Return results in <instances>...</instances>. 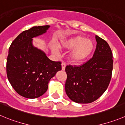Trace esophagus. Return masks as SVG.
I'll return each mask as SVG.
<instances>
[{
  "label": "esophagus",
  "instance_id": "esophagus-1",
  "mask_svg": "<svg viewBox=\"0 0 125 125\" xmlns=\"http://www.w3.org/2000/svg\"><path fill=\"white\" fill-rule=\"evenodd\" d=\"M65 67H66V63L65 62L62 63V70H65Z\"/></svg>",
  "mask_w": 125,
  "mask_h": 125
}]
</instances>
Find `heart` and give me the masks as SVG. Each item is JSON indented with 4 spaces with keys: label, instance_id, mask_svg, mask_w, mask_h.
<instances>
[{
    "label": "heart",
    "instance_id": "1",
    "mask_svg": "<svg viewBox=\"0 0 125 125\" xmlns=\"http://www.w3.org/2000/svg\"><path fill=\"white\" fill-rule=\"evenodd\" d=\"M62 47L66 49H73L70 53V59L73 62L80 63L86 60L94 49V43L84 37L77 36L62 43ZM55 53L57 52L55 47L52 48Z\"/></svg>",
    "mask_w": 125,
    "mask_h": 125
}]
</instances>
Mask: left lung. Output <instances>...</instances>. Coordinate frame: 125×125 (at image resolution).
<instances>
[{
  "label": "left lung",
  "mask_w": 125,
  "mask_h": 125,
  "mask_svg": "<svg viewBox=\"0 0 125 125\" xmlns=\"http://www.w3.org/2000/svg\"><path fill=\"white\" fill-rule=\"evenodd\" d=\"M93 57L80 66L67 65L65 92L73 102L91 103L107 89L111 80L113 55L108 43L97 36Z\"/></svg>",
  "instance_id": "1"
}]
</instances>
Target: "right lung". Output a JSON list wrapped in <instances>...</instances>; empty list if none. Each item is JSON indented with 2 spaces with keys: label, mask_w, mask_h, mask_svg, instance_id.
<instances>
[{
  "label": "right lung",
  "mask_w": 125,
  "mask_h": 125,
  "mask_svg": "<svg viewBox=\"0 0 125 125\" xmlns=\"http://www.w3.org/2000/svg\"><path fill=\"white\" fill-rule=\"evenodd\" d=\"M50 26H34L23 31L11 42L7 59L9 82L18 94L28 99L41 96L58 71L60 62L50 60L43 51L34 47L32 38L46 32Z\"/></svg>",
  "instance_id": "add662e5"
}]
</instances>
